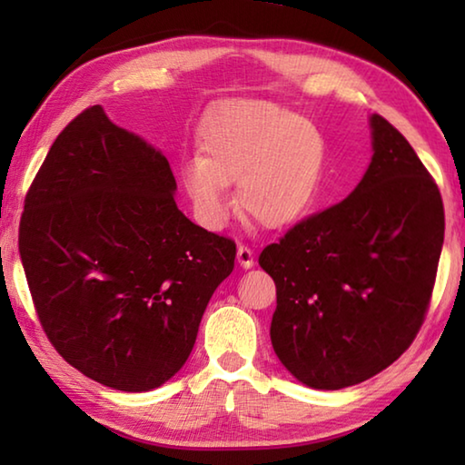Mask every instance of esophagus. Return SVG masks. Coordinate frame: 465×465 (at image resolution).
Segmentation results:
<instances>
[{
    "label": "esophagus",
    "instance_id": "1",
    "mask_svg": "<svg viewBox=\"0 0 465 465\" xmlns=\"http://www.w3.org/2000/svg\"><path fill=\"white\" fill-rule=\"evenodd\" d=\"M238 264L242 266V269H250V266H254V252H252L248 246H243V243H240L238 246Z\"/></svg>",
    "mask_w": 465,
    "mask_h": 465
}]
</instances>
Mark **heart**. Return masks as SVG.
<instances>
[{
	"instance_id": "1",
	"label": "heart",
	"mask_w": 465,
	"mask_h": 465,
	"mask_svg": "<svg viewBox=\"0 0 465 465\" xmlns=\"http://www.w3.org/2000/svg\"><path fill=\"white\" fill-rule=\"evenodd\" d=\"M201 157L180 178L199 222L219 230L233 211L230 184L238 183L243 215L266 230L302 222L318 201L328 143L308 119L271 100H238L201 127Z\"/></svg>"
}]
</instances>
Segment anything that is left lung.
I'll return each mask as SVG.
<instances>
[{
    "label": "left lung",
    "instance_id": "1",
    "mask_svg": "<svg viewBox=\"0 0 465 465\" xmlns=\"http://www.w3.org/2000/svg\"><path fill=\"white\" fill-rule=\"evenodd\" d=\"M369 127L373 155L355 191L258 258L277 285L272 349L313 390L361 383L402 355L443 248V201L427 168L383 116Z\"/></svg>",
    "mask_w": 465,
    "mask_h": 465
}]
</instances>
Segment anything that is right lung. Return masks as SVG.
Returning a JSON list of instances; mask_svg holds the SVG:
<instances>
[{
  "label": "right lung",
  "instance_id": "1",
  "mask_svg": "<svg viewBox=\"0 0 465 465\" xmlns=\"http://www.w3.org/2000/svg\"><path fill=\"white\" fill-rule=\"evenodd\" d=\"M160 149L100 104L61 131L20 222V258L59 355L121 391H149L191 355L235 243L176 207Z\"/></svg>",
  "mask_w": 465,
  "mask_h": 465
}]
</instances>
